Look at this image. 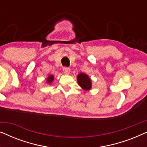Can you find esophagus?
<instances>
[{
	"instance_id": "obj_1",
	"label": "esophagus",
	"mask_w": 147,
	"mask_h": 147,
	"mask_svg": "<svg viewBox=\"0 0 147 147\" xmlns=\"http://www.w3.org/2000/svg\"><path fill=\"white\" fill-rule=\"evenodd\" d=\"M63 71L64 72V74H69L70 73V69L69 67H64L63 68Z\"/></svg>"
}]
</instances>
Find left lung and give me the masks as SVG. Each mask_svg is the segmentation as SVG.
<instances>
[{
    "mask_svg": "<svg viewBox=\"0 0 147 147\" xmlns=\"http://www.w3.org/2000/svg\"><path fill=\"white\" fill-rule=\"evenodd\" d=\"M77 81L78 85L85 91H89L92 89V80L86 74L80 73L78 74L77 76Z\"/></svg>",
    "mask_w": 147,
    "mask_h": 147,
    "instance_id": "left-lung-1",
    "label": "left lung"
}]
</instances>
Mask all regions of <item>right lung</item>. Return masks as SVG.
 <instances>
[{"label":"right lung","instance_id":"right-lung-1","mask_svg":"<svg viewBox=\"0 0 147 147\" xmlns=\"http://www.w3.org/2000/svg\"><path fill=\"white\" fill-rule=\"evenodd\" d=\"M54 80V76L53 75H49L48 77L46 78V82H47V84H51L52 82H53Z\"/></svg>","mask_w":147,"mask_h":147}]
</instances>
